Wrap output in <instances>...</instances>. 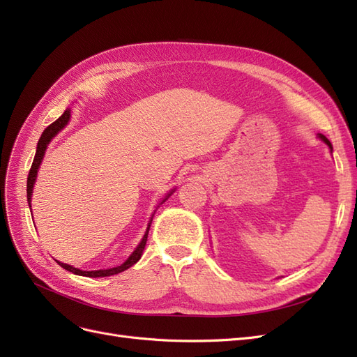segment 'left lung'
<instances>
[{"label":"left lung","mask_w":357,"mask_h":357,"mask_svg":"<svg viewBox=\"0 0 357 357\" xmlns=\"http://www.w3.org/2000/svg\"><path fill=\"white\" fill-rule=\"evenodd\" d=\"M320 138H321V139H323V142H325V143H326V144H328V146H329V147L332 149V146H331V142H329V139H328V138H326L325 135H321V134H320Z\"/></svg>","instance_id":"8db88e82"}]
</instances>
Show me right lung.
<instances>
[{"instance_id": "right-lung-1", "label": "right lung", "mask_w": 357, "mask_h": 357, "mask_svg": "<svg viewBox=\"0 0 357 357\" xmlns=\"http://www.w3.org/2000/svg\"><path fill=\"white\" fill-rule=\"evenodd\" d=\"M70 116H71V114H70V110H66V112H63V114H62L59 119H56L55 122L50 123V125L45 129V131H43V134H41V137H40V139H38L36 158H34V160H32V165H31L29 174H28V180H26V197H28V204H29V207H31L32 188H34L36 177H37V171H38V167H40V164H41V159H43V156H45V152H46V149H47V144L50 143V139H52L53 137H55V135L61 131V129L68 123V121H70ZM169 195H171V193H168V197H169ZM168 197H167L165 199H168ZM165 199L162 201L160 204H164V202H165ZM150 223H152V220H150ZM150 223H149V226H147V231H146V234H144V236H143L142 243H139V245L135 248L134 253H132L131 256H129L121 266L110 268V269H100V271H82V269H77V268H74V266H71V265L62 264V262H59V261H56V262H58L63 269H67V271H70V273H73V274H77V275H84V277H109V275H114V274L122 273V271H125V269L131 268L134 264H137V262L139 261V257H142L143 250H144V247H146V241H147V235H149V229H150Z\"/></svg>"}]
</instances>
